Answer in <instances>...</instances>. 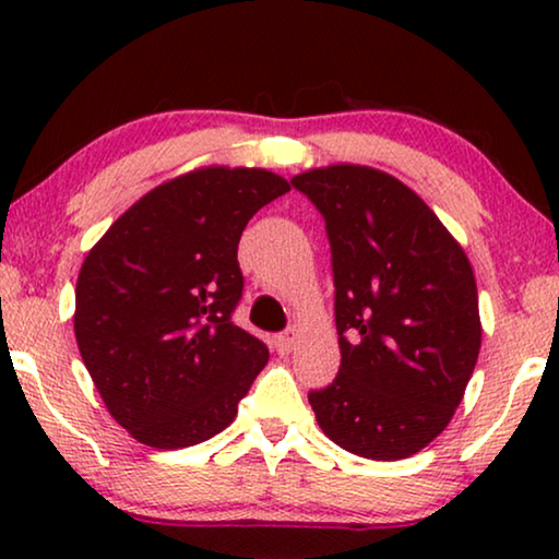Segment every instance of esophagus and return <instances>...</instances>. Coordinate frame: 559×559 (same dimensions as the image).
I'll return each instance as SVG.
<instances>
[{
    "label": "esophagus",
    "instance_id": "34e87169",
    "mask_svg": "<svg viewBox=\"0 0 559 559\" xmlns=\"http://www.w3.org/2000/svg\"><path fill=\"white\" fill-rule=\"evenodd\" d=\"M297 338H300V333H297L295 328H293V331H287V333H280L277 338H274V346H277V350H280L282 356H285V354H289V350L295 348Z\"/></svg>",
    "mask_w": 559,
    "mask_h": 559
}]
</instances>
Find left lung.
<instances>
[{"label": "left lung", "instance_id": "1", "mask_svg": "<svg viewBox=\"0 0 559 559\" xmlns=\"http://www.w3.org/2000/svg\"><path fill=\"white\" fill-rule=\"evenodd\" d=\"M333 251L341 371L310 392L328 438L402 461L453 419L480 350L478 289L453 234L409 186L369 165L295 175Z\"/></svg>", "mask_w": 559, "mask_h": 559}]
</instances>
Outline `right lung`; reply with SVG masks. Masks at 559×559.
<instances>
[{"label": "right lung", "mask_w": 559, "mask_h": 559, "mask_svg": "<svg viewBox=\"0 0 559 559\" xmlns=\"http://www.w3.org/2000/svg\"><path fill=\"white\" fill-rule=\"evenodd\" d=\"M289 182L264 167L209 165L159 182L83 259L73 331L109 409L136 442L190 448L234 423L270 361L231 323L249 218Z\"/></svg>", "instance_id": "1"}]
</instances>
